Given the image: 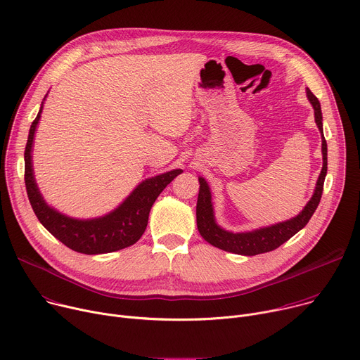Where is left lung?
Returning <instances> with one entry per match:
<instances>
[{
  "instance_id": "left-lung-1",
  "label": "left lung",
  "mask_w": 360,
  "mask_h": 360,
  "mask_svg": "<svg viewBox=\"0 0 360 360\" xmlns=\"http://www.w3.org/2000/svg\"><path fill=\"white\" fill-rule=\"evenodd\" d=\"M307 97L314 109V120L321 134V153H323V168L319 175L316 189L313 197L303 208V211L291 219L284 222L274 224L271 226L259 228L250 233H230L225 231L215 222L212 202H211V191L204 178H200V193L197 202V226L202 238L211 245L221 248L228 252L241 254V255H257L273 251L281 244L288 241L294 234H297L302 228H304L314 214L323 193V184L326 174H328V143H326L323 135V117L320 102L317 97L307 89Z\"/></svg>"
}]
</instances>
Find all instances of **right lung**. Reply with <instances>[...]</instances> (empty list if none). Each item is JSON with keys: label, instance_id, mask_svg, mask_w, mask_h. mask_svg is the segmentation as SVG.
I'll return each instance as SVG.
<instances>
[{"label": "right lung", "instance_id": "obj_1", "mask_svg": "<svg viewBox=\"0 0 360 360\" xmlns=\"http://www.w3.org/2000/svg\"><path fill=\"white\" fill-rule=\"evenodd\" d=\"M41 110L43 106L34 122L31 123L24 150L25 189L32 211L37 215L39 221L58 241L82 254H105L134 245L146 230L149 211L155 200L167 185L174 181V178L182 174V169H174L145 179L115 211L105 217L75 219L63 215L46 204L37 188L34 174H32L31 148Z\"/></svg>", "mask_w": 360, "mask_h": 360}]
</instances>
